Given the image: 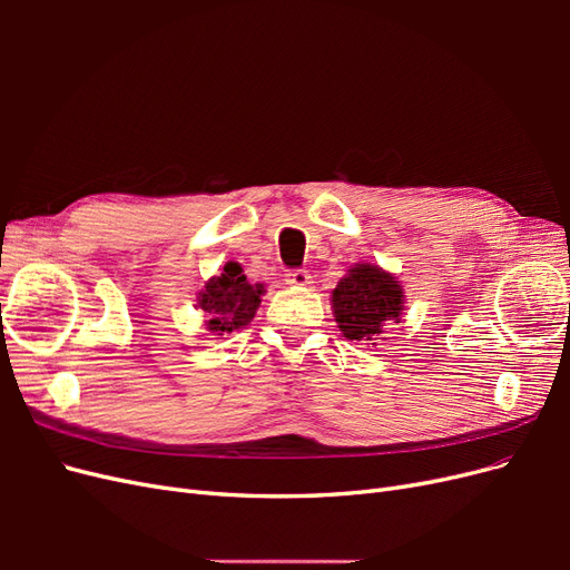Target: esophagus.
<instances>
[{
  "mask_svg": "<svg viewBox=\"0 0 570 570\" xmlns=\"http://www.w3.org/2000/svg\"><path fill=\"white\" fill-rule=\"evenodd\" d=\"M285 283L292 287H308L312 285V273L304 268H292L285 273Z\"/></svg>",
  "mask_w": 570,
  "mask_h": 570,
  "instance_id": "34e87169",
  "label": "esophagus"
}]
</instances>
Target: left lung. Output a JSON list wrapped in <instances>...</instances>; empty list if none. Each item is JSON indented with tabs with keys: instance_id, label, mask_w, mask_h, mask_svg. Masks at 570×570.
<instances>
[{
	"instance_id": "obj_1",
	"label": "left lung",
	"mask_w": 570,
	"mask_h": 570,
	"mask_svg": "<svg viewBox=\"0 0 570 570\" xmlns=\"http://www.w3.org/2000/svg\"><path fill=\"white\" fill-rule=\"evenodd\" d=\"M333 308L344 337L375 344L385 321H400L404 295L390 273L358 264L333 289Z\"/></svg>"
}]
</instances>
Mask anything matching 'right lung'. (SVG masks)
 Returning a JSON list of instances; mask_svg holds the SVG:
<instances>
[{
  "instance_id": "obj_1",
  "label": "right lung",
  "mask_w": 570,
  "mask_h": 570,
  "mask_svg": "<svg viewBox=\"0 0 570 570\" xmlns=\"http://www.w3.org/2000/svg\"><path fill=\"white\" fill-rule=\"evenodd\" d=\"M262 283H249L243 268L237 264H226L223 273L199 292V308L209 316V331L223 335L245 327L254 318L258 304H262Z\"/></svg>"
}]
</instances>
